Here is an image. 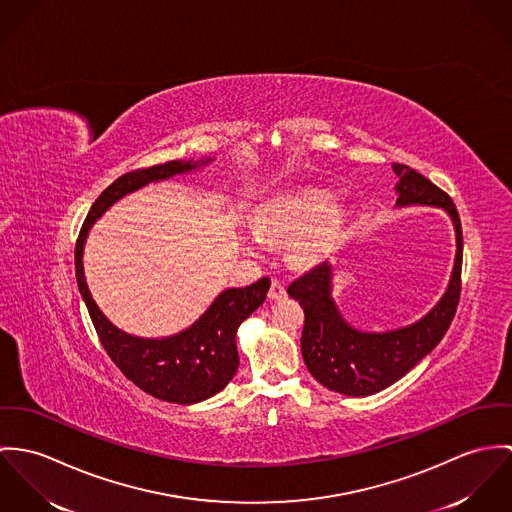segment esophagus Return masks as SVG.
Segmentation results:
<instances>
[{
    "instance_id": "esophagus-1",
    "label": "esophagus",
    "mask_w": 512,
    "mask_h": 512,
    "mask_svg": "<svg viewBox=\"0 0 512 512\" xmlns=\"http://www.w3.org/2000/svg\"><path fill=\"white\" fill-rule=\"evenodd\" d=\"M284 296H286L284 284L279 283V281H273V283H271V290H269V298H271V300H283Z\"/></svg>"
}]
</instances>
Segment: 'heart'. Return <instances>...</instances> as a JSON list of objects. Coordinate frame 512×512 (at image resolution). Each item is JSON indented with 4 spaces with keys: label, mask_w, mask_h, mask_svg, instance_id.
Masks as SVG:
<instances>
[{
    "label": "heart",
    "mask_w": 512,
    "mask_h": 512,
    "mask_svg": "<svg viewBox=\"0 0 512 512\" xmlns=\"http://www.w3.org/2000/svg\"><path fill=\"white\" fill-rule=\"evenodd\" d=\"M347 224V212L336 208L334 196L314 188L277 194L265 200L253 218V228L265 239H290L288 259L296 267H314L328 259ZM249 251L259 249V238L243 239Z\"/></svg>",
    "instance_id": "heart-1"
}]
</instances>
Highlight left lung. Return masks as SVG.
Masks as SVG:
<instances>
[{
	"label": "left lung",
	"instance_id": "obj_1",
	"mask_svg": "<svg viewBox=\"0 0 512 512\" xmlns=\"http://www.w3.org/2000/svg\"><path fill=\"white\" fill-rule=\"evenodd\" d=\"M393 171L398 176L395 208H440L454 224L452 277L432 310L414 324L397 330L365 332L343 318L332 296L334 267L330 263H322L288 286V296L304 308L300 347L308 371L320 385L347 397H369L402 379L442 341L459 302L463 235L452 198L406 165L395 163Z\"/></svg>",
	"mask_w": 512,
	"mask_h": 512
}]
</instances>
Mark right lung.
<instances>
[{
  "instance_id": "right-lung-1",
  "label": "right lung",
  "mask_w": 512,
  "mask_h": 512,
  "mask_svg": "<svg viewBox=\"0 0 512 512\" xmlns=\"http://www.w3.org/2000/svg\"><path fill=\"white\" fill-rule=\"evenodd\" d=\"M212 161L214 159L171 161L119 176L92 204L74 251L76 283L108 355L141 391L174 404H196L226 389L239 367L235 343L237 328L265 302L271 286L269 277L243 288L222 290L208 310L178 334L167 338H139L119 330L100 310L86 283L82 257L90 229L117 200L151 182L198 171Z\"/></svg>"
}]
</instances>
